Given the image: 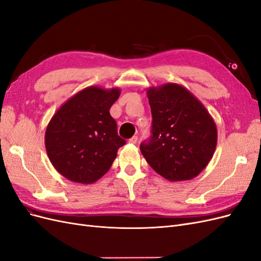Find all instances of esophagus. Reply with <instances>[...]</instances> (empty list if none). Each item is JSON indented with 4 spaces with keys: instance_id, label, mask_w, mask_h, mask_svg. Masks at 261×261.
Listing matches in <instances>:
<instances>
[{
    "instance_id": "34e87169",
    "label": "esophagus",
    "mask_w": 261,
    "mask_h": 261,
    "mask_svg": "<svg viewBox=\"0 0 261 261\" xmlns=\"http://www.w3.org/2000/svg\"><path fill=\"white\" fill-rule=\"evenodd\" d=\"M137 140H138V137H137V136H133V137L128 140V143H129V144H136Z\"/></svg>"
}]
</instances>
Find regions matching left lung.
<instances>
[{
  "label": "left lung",
  "mask_w": 261,
  "mask_h": 261,
  "mask_svg": "<svg viewBox=\"0 0 261 261\" xmlns=\"http://www.w3.org/2000/svg\"><path fill=\"white\" fill-rule=\"evenodd\" d=\"M152 136L140 151L158 174L171 181L200 174L216 151V122L184 86L168 83L147 89Z\"/></svg>",
  "instance_id": "8db88e82"
}]
</instances>
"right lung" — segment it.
<instances>
[{
  "instance_id": "obj_1",
  "label": "right lung",
  "mask_w": 261,
  "mask_h": 261,
  "mask_svg": "<svg viewBox=\"0 0 261 261\" xmlns=\"http://www.w3.org/2000/svg\"><path fill=\"white\" fill-rule=\"evenodd\" d=\"M120 88L90 86L78 91L54 113L45 129L49 160L62 176L78 184H92L111 168L125 140L110 109Z\"/></svg>"
}]
</instances>
